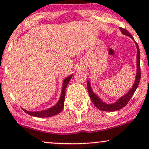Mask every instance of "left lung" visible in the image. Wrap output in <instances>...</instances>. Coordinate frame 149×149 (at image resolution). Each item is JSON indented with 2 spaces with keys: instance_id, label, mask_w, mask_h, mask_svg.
Returning <instances> with one entry per match:
<instances>
[{
  "instance_id": "left-lung-1",
  "label": "left lung",
  "mask_w": 149,
  "mask_h": 149,
  "mask_svg": "<svg viewBox=\"0 0 149 149\" xmlns=\"http://www.w3.org/2000/svg\"><path fill=\"white\" fill-rule=\"evenodd\" d=\"M120 28V30H121V32L123 34L130 36V37H131L132 38V39H134L132 34H130L127 30L124 29V28ZM135 43L136 45V47H137V50H138V52H137V73H136V80H135V82H134V84L133 85L132 89H130V90L129 91V92H128L127 93H126V94L125 95H123V97H120V98L114 104H107L104 103L93 92L92 90H91L89 81H87V89H88L89 97L91 98V101H92V102L93 103V104H94L95 107L97 108V109L101 110V111L113 112V111H117V110H119V109H122V108H123L124 107H125V106L127 104V103L129 102L130 100L131 99L132 95H134V93L136 91V89H137L138 85H139L140 81L141 73H140V55L139 47H138L137 42H136V41H135Z\"/></svg>"
}]
</instances>
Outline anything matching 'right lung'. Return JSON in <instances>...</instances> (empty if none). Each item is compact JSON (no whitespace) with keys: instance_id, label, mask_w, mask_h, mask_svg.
Masks as SVG:
<instances>
[{"instance_id":"obj_1","label":"right lung","mask_w":149,"mask_h":149,"mask_svg":"<svg viewBox=\"0 0 149 149\" xmlns=\"http://www.w3.org/2000/svg\"><path fill=\"white\" fill-rule=\"evenodd\" d=\"M72 75H70L68 77H66L64 79V82H63V87H62V94H61L60 98L58 102V103L56 104L54 107L52 108H50L46 111H37V112H30L24 110V112L26 113L28 115L34 116L36 117H49L54 116L56 115H58L62 111L63 108L64 106V99H65V94H66V88L67 87V85L68 84L69 81H70Z\"/></svg>"}]
</instances>
